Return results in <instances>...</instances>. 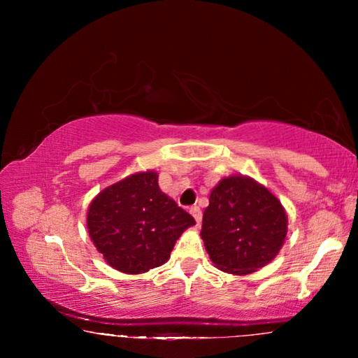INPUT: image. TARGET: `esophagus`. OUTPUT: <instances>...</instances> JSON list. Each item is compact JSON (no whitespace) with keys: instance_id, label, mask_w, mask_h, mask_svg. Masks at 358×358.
<instances>
[{"instance_id":"obj_1","label":"esophagus","mask_w":358,"mask_h":358,"mask_svg":"<svg viewBox=\"0 0 358 358\" xmlns=\"http://www.w3.org/2000/svg\"><path fill=\"white\" fill-rule=\"evenodd\" d=\"M189 213L194 216V220H196V222H197V224H201V221H202V210H201V208H199V207H196V205H194V207H191Z\"/></svg>"}]
</instances>
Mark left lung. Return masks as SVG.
Returning <instances> with one entry per match:
<instances>
[{
  "label": "left lung",
  "instance_id": "1",
  "mask_svg": "<svg viewBox=\"0 0 358 358\" xmlns=\"http://www.w3.org/2000/svg\"><path fill=\"white\" fill-rule=\"evenodd\" d=\"M201 235L216 268L250 275L278 256L286 241L287 215L264 185L230 175L210 192Z\"/></svg>",
  "mask_w": 358,
  "mask_h": 358
}]
</instances>
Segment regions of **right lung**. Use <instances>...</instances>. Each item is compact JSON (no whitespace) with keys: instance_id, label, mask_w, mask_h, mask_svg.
<instances>
[{"instance_id":"obj_1","label":"right lung","mask_w":358,"mask_h":358,"mask_svg":"<svg viewBox=\"0 0 358 358\" xmlns=\"http://www.w3.org/2000/svg\"><path fill=\"white\" fill-rule=\"evenodd\" d=\"M194 217L159 189L157 172L131 173L96 196L87 227L106 262L128 275L166 264Z\"/></svg>"}]
</instances>
